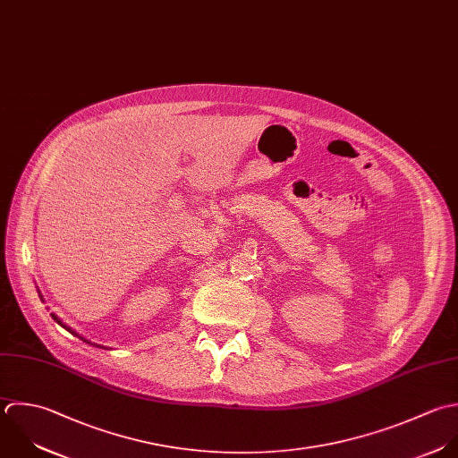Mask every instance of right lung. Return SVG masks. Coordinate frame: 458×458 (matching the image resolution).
<instances>
[{"mask_svg":"<svg viewBox=\"0 0 458 458\" xmlns=\"http://www.w3.org/2000/svg\"><path fill=\"white\" fill-rule=\"evenodd\" d=\"M51 316H53V314H51ZM53 319H55V321H56V323H58V325H60V327H64V328H65V330H69V332H71V334H72V335H76V337H80V335H78V334H74V332H72V330H71V328H69V327H65V325H64V323H62V321H60V319H58V318H56V316H53ZM80 339H81V341H85V339H83V337H80ZM85 343H89V341H85ZM89 344H90V343H89Z\"/></svg>","mask_w":458,"mask_h":458,"instance_id":"right-lung-1","label":"right lung"}]
</instances>
